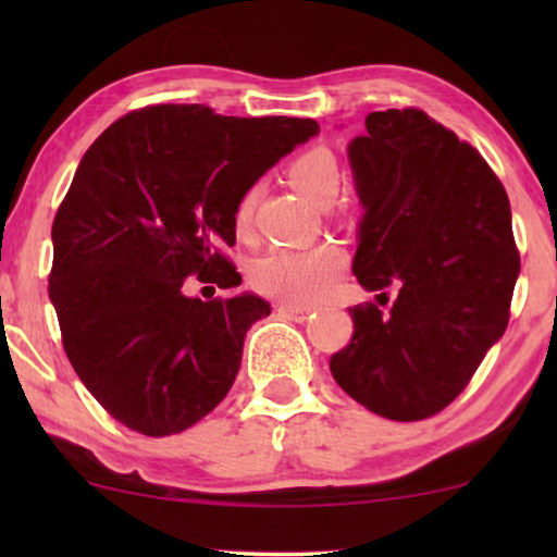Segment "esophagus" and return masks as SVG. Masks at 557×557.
<instances>
[{
	"label": "esophagus",
	"instance_id": "esophagus-1",
	"mask_svg": "<svg viewBox=\"0 0 557 557\" xmlns=\"http://www.w3.org/2000/svg\"><path fill=\"white\" fill-rule=\"evenodd\" d=\"M276 311L281 317L294 319V322H304V319H309V314H311L309 307H299V304H286V301L276 304Z\"/></svg>",
	"mask_w": 557,
	"mask_h": 557
}]
</instances>
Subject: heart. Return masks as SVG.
<instances>
[{"label":"heart","mask_w":557,"mask_h":557,"mask_svg":"<svg viewBox=\"0 0 557 557\" xmlns=\"http://www.w3.org/2000/svg\"><path fill=\"white\" fill-rule=\"evenodd\" d=\"M288 182L319 205L332 202L339 189V162L326 147H311L301 151L288 164ZM256 189L240 195L235 202L233 223L235 231L246 233L253 218ZM347 265V256L339 246L322 243L309 248H273L271 253L258 258L253 265V286L271 299L286 304H314L324 299L337 284Z\"/></svg>","instance_id":"heart-1"}]
</instances>
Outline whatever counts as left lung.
Returning a JSON list of instances; mask_svg holds the SVG:
<instances>
[{
    "label": "left lung",
    "instance_id": "obj_1",
    "mask_svg": "<svg viewBox=\"0 0 557 557\" xmlns=\"http://www.w3.org/2000/svg\"><path fill=\"white\" fill-rule=\"evenodd\" d=\"M349 144L364 215L352 273L393 307H352L337 385L372 413L423 421L469 385L507 330L520 276L505 187L482 154L418 109L372 111ZM385 307V304H383Z\"/></svg>",
    "mask_w": 557,
    "mask_h": 557
}]
</instances>
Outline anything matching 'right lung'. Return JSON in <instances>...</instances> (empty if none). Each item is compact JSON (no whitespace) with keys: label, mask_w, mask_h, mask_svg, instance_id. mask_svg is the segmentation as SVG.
I'll return each mask as SVG.
<instances>
[{"label":"right lung","mask_w":557,"mask_h":557,"mask_svg":"<svg viewBox=\"0 0 557 557\" xmlns=\"http://www.w3.org/2000/svg\"><path fill=\"white\" fill-rule=\"evenodd\" d=\"M317 132L311 119L159 103L126 113L83 154L52 220L48 292L73 370L126 429L172 436L233 387L246 332L271 304L202 301L187 278L240 284L223 253L235 202Z\"/></svg>","instance_id":"add662e5"}]
</instances>
